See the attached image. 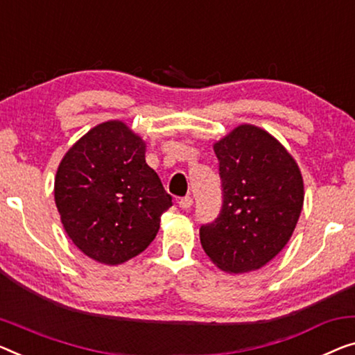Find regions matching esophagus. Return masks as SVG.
<instances>
[{"label":"esophagus","instance_id":"34e87169","mask_svg":"<svg viewBox=\"0 0 355 355\" xmlns=\"http://www.w3.org/2000/svg\"><path fill=\"white\" fill-rule=\"evenodd\" d=\"M178 205H180V209L189 210L193 205V198H189V196H187V198H182L178 200Z\"/></svg>","mask_w":355,"mask_h":355}]
</instances>
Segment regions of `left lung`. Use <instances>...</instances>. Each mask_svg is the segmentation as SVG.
I'll list each match as a JSON object with an SVG mask.
<instances>
[{
	"label": "left lung",
	"mask_w": 355,
	"mask_h": 355,
	"mask_svg": "<svg viewBox=\"0 0 355 355\" xmlns=\"http://www.w3.org/2000/svg\"><path fill=\"white\" fill-rule=\"evenodd\" d=\"M223 205L199 237L210 261L228 274L263 268L287 245L304 200L293 156L261 127L241 124L214 144Z\"/></svg>",
	"instance_id": "obj_1"
}]
</instances>
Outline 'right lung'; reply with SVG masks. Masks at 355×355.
<instances>
[{"label":"right lung","instance_id":"1","mask_svg":"<svg viewBox=\"0 0 355 355\" xmlns=\"http://www.w3.org/2000/svg\"><path fill=\"white\" fill-rule=\"evenodd\" d=\"M145 153V140L113 119L92 127L62 157L57 210L73 244L94 261L116 266L144 252L172 205Z\"/></svg>","mask_w":355,"mask_h":355}]
</instances>
